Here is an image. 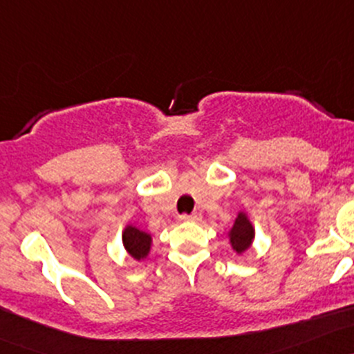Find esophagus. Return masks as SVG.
I'll return each mask as SVG.
<instances>
[{"instance_id":"esophagus-1","label":"esophagus","mask_w":354,"mask_h":354,"mask_svg":"<svg viewBox=\"0 0 354 354\" xmlns=\"http://www.w3.org/2000/svg\"><path fill=\"white\" fill-rule=\"evenodd\" d=\"M181 220L183 221H200L201 215L200 213H192V215H183L181 216Z\"/></svg>"}]
</instances>
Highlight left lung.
<instances>
[{"mask_svg":"<svg viewBox=\"0 0 354 354\" xmlns=\"http://www.w3.org/2000/svg\"><path fill=\"white\" fill-rule=\"evenodd\" d=\"M227 236L228 242H230L232 250H234L236 255H243L248 248L252 247L255 239V228L254 225H252L250 218H248L247 212L240 209V212L236 213L234 225H232V228L228 230Z\"/></svg>","mask_w":354,"mask_h":354,"instance_id":"1","label":"left lung"}]
</instances>
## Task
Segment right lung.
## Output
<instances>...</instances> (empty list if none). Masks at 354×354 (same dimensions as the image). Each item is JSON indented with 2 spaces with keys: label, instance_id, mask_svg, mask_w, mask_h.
<instances>
[{
  "label": "right lung",
  "instance_id": "add662e5",
  "mask_svg": "<svg viewBox=\"0 0 354 354\" xmlns=\"http://www.w3.org/2000/svg\"><path fill=\"white\" fill-rule=\"evenodd\" d=\"M122 245L129 254V257L141 262L149 255L151 247H153V236L136 227V225L129 223L122 230Z\"/></svg>",
  "mask_w": 354,
  "mask_h": 354
}]
</instances>
